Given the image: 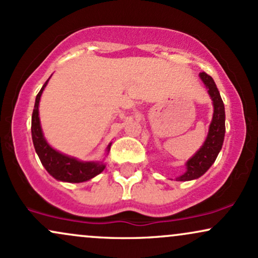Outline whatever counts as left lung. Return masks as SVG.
Listing matches in <instances>:
<instances>
[{
    "label": "left lung",
    "instance_id": "1",
    "mask_svg": "<svg viewBox=\"0 0 258 258\" xmlns=\"http://www.w3.org/2000/svg\"><path fill=\"white\" fill-rule=\"evenodd\" d=\"M199 76L209 90L207 92L214 102V117H212L209 135H207L203 147L193 158L186 161V171L182 176H179L177 180H191L203 176L214 164L218 153L222 149V146H223L224 132H226V123H224L226 114H224L223 100L221 98V94L217 90L214 79L204 72L200 73Z\"/></svg>",
    "mask_w": 258,
    "mask_h": 258
}]
</instances>
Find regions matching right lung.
Masks as SVG:
<instances>
[{
	"label": "right lung",
	"mask_w": 258,
	"mask_h": 258,
	"mask_svg": "<svg viewBox=\"0 0 258 258\" xmlns=\"http://www.w3.org/2000/svg\"><path fill=\"white\" fill-rule=\"evenodd\" d=\"M49 80V79H48ZM47 80L44 85L41 88L36 96L35 100L34 111H32L31 117V136H32V143H34L35 150H36L38 158L47 170V172L54 177L55 179L63 180V182L69 183H80L88 180L97 174H99L105 168V165L103 162H84L79 161L78 159L72 158V156L64 155V154L57 152L49 146L43 137L42 128L40 125V117H38V103H40L41 94L46 87ZM110 149V144H109L106 150Z\"/></svg>",
	"instance_id": "1"
}]
</instances>
